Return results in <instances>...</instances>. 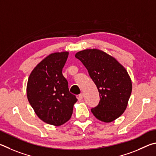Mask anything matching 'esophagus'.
Here are the masks:
<instances>
[{
	"label": "esophagus",
	"mask_w": 156,
	"mask_h": 156,
	"mask_svg": "<svg viewBox=\"0 0 156 156\" xmlns=\"http://www.w3.org/2000/svg\"><path fill=\"white\" fill-rule=\"evenodd\" d=\"M83 98V94H79V96H78V99L79 100H81Z\"/></svg>",
	"instance_id": "34e87169"
}]
</instances>
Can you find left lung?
Returning <instances> with one entry per match:
<instances>
[{"instance_id":"1","label":"left lung","mask_w":156,"mask_h":156,"mask_svg":"<svg viewBox=\"0 0 156 156\" xmlns=\"http://www.w3.org/2000/svg\"><path fill=\"white\" fill-rule=\"evenodd\" d=\"M75 57L85 66L99 92V103L91 109L92 114L105 122L118 119L126 110L132 90L126 69L114 57L99 49L79 51Z\"/></svg>"}]
</instances>
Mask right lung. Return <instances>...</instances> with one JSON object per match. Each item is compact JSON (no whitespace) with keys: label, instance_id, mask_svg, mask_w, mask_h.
Instances as JSON below:
<instances>
[{"label":"right lung","instance_id":"1","mask_svg":"<svg viewBox=\"0 0 156 156\" xmlns=\"http://www.w3.org/2000/svg\"><path fill=\"white\" fill-rule=\"evenodd\" d=\"M68 56L67 51L50 54L34 68L27 82V99L35 114L42 121L55 126L70 119L77 101L62 75Z\"/></svg>","mask_w":156,"mask_h":156}]
</instances>
